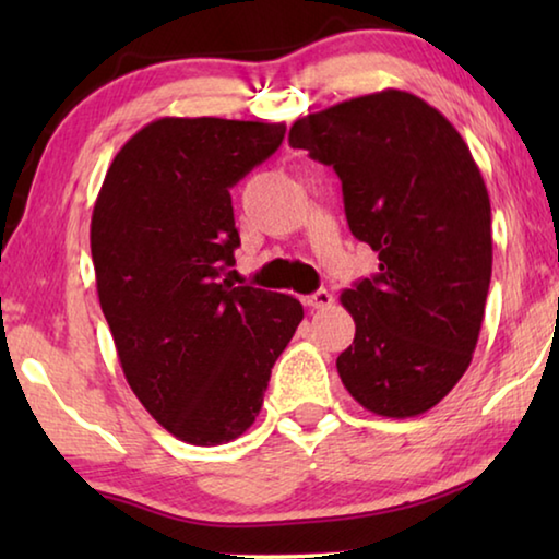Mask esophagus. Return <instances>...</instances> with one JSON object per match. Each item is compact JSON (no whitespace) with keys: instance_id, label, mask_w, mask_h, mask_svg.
I'll use <instances>...</instances> for the list:
<instances>
[{"instance_id":"34e87169","label":"esophagus","mask_w":559,"mask_h":559,"mask_svg":"<svg viewBox=\"0 0 559 559\" xmlns=\"http://www.w3.org/2000/svg\"><path fill=\"white\" fill-rule=\"evenodd\" d=\"M302 302H306L308 308L318 310V308H328L330 302H333V296H330V290L320 288V290H316V293H313V296H306V298H302Z\"/></svg>"}]
</instances>
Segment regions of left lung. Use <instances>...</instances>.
I'll list each match as a JSON object with an SVG mask.
<instances>
[{
  "label": "left lung",
  "mask_w": 559,
  "mask_h": 559,
  "mask_svg": "<svg viewBox=\"0 0 559 559\" xmlns=\"http://www.w3.org/2000/svg\"><path fill=\"white\" fill-rule=\"evenodd\" d=\"M288 143L335 169L349 231L380 259L340 293L355 320L340 380L372 414L429 412L468 370L486 313L493 236L476 159L437 108L396 88L298 118Z\"/></svg>",
  "instance_id": "obj_1"
}]
</instances>
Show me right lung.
I'll return each mask as SVG.
<instances>
[{"label":"right lung","instance_id":"add662e5","mask_svg":"<svg viewBox=\"0 0 559 559\" xmlns=\"http://www.w3.org/2000/svg\"><path fill=\"white\" fill-rule=\"evenodd\" d=\"M283 122L159 118L103 179L91 257L122 374L157 424L194 447L257 421L271 367L302 320L286 293L219 281L239 231L229 189L276 153Z\"/></svg>","mask_w":559,"mask_h":559}]
</instances>
